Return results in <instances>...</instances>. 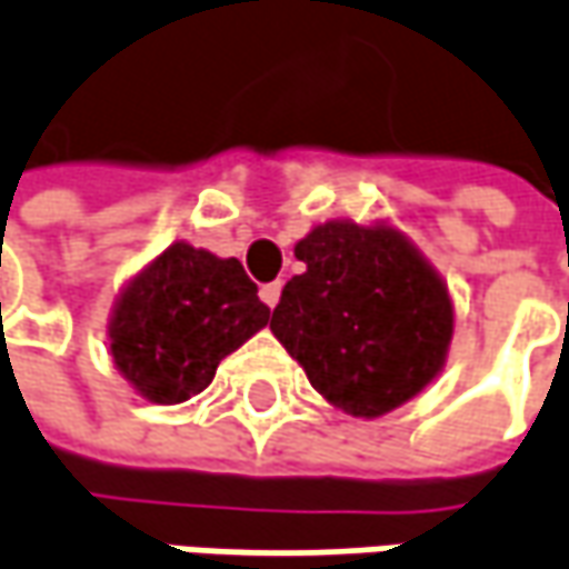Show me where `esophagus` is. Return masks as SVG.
Here are the masks:
<instances>
[{"mask_svg": "<svg viewBox=\"0 0 569 569\" xmlns=\"http://www.w3.org/2000/svg\"><path fill=\"white\" fill-rule=\"evenodd\" d=\"M259 298L266 300L269 307H274V303L281 300V281H271V284H262V291H259Z\"/></svg>", "mask_w": 569, "mask_h": 569, "instance_id": "1", "label": "esophagus"}]
</instances>
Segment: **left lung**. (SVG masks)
Masks as SVG:
<instances>
[{"mask_svg": "<svg viewBox=\"0 0 569 569\" xmlns=\"http://www.w3.org/2000/svg\"><path fill=\"white\" fill-rule=\"evenodd\" d=\"M271 332L310 383L352 416H383L439 375L451 300L436 269L390 227L332 220L295 246Z\"/></svg>", "mask_w": 569, "mask_h": 569, "instance_id": "obj_1", "label": "left lung"}]
</instances>
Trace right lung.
<instances>
[{
  "label": "right lung",
  "instance_id": "1",
  "mask_svg": "<svg viewBox=\"0 0 569 569\" xmlns=\"http://www.w3.org/2000/svg\"><path fill=\"white\" fill-rule=\"evenodd\" d=\"M269 313L237 259L172 242L118 300L111 356L147 400L182 403L213 381L217 365L266 327Z\"/></svg>",
  "mask_w": 569,
  "mask_h": 569
}]
</instances>
